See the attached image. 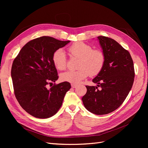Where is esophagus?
<instances>
[{"label":"esophagus","mask_w":148,"mask_h":148,"mask_svg":"<svg viewBox=\"0 0 148 148\" xmlns=\"http://www.w3.org/2000/svg\"><path fill=\"white\" fill-rule=\"evenodd\" d=\"M77 86H78V85H77V84H71V87H72L73 88H75L77 87Z\"/></svg>","instance_id":"34e87169"}]
</instances>
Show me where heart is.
I'll return each instance as SVG.
<instances>
[{
  "label": "heart",
  "instance_id": "b5f03b06",
  "mask_svg": "<svg viewBox=\"0 0 148 148\" xmlns=\"http://www.w3.org/2000/svg\"><path fill=\"white\" fill-rule=\"evenodd\" d=\"M68 51L71 57L78 58L77 68L79 69L62 73L60 79L62 82L77 84L89 75L91 77L96 76L102 71L106 56L101 50L92 49L89 44L76 42L69 47ZM52 61L57 69H65L67 64L65 51L61 49L54 51L52 55Z\"/></svg>",
  "mask_w": 148,
  "mask_h": 148
}]
</instances>
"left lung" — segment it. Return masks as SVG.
Returning a JSON list of instances; mask_svg holds the SVG:
<instances>
[{
    "label": "left lung",
    "mask_w": 148,
    "mask_h": 148,
    "mask_svg": "<svg viewBox=\"0 0 148 148\" xmlns=\"http://www.w3.org/2000/svg\"><path fill=\"white\" fill-rule=\"evenodd\" d=\"M98 39L106 61L102 71L92 82L102 89L86 86L87 92L82 101L88 111L102 115L113 112L123 103L133 86L135 73L128 50L110 38L99 36Z\"/></svg>",
    "instance_id": "left-lung-1"
}]
</instances>
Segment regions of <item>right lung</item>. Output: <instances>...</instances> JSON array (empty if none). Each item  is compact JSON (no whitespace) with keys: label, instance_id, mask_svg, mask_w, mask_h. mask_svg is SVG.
<instances>
[{"label":"right lung","instance_id":"1","mask_svg":"<svg viewBox=\"0 0 148 148\" xmlns=\"http://www.w3.org/2000/svg\"><path fill=\"white\" fill-rule=\"evenodd\" d=\"M69 42L50 36L37 38L23 46L13 61L11 77L15 96L23 109L35 118L45 119L55 114L71 88L66 82L47 88L59 77L53 53Z\"/></svg>","mask_w":148,"mask_h":148}]
</instances>
